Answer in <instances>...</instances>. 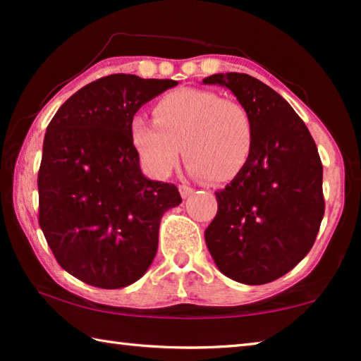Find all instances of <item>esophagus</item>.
<instances>
[{
  "instance_id": "1",
  "label": "esophagus",
  "mask_w": 361,
  "mask_h": 361,
  "mask_svg": "<svg viewBox=\"0 0 361 361\" xmlns=\"http://www.w3.org/2000/svg\"><path fill=\"white\" fill-rule=\"evenodd\" d=\"M192 192H194V189H192L191 186H188V185H180V194H181V197H183V199H188L189 195H192Z\"/></svg>"
}]
</instances>
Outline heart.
I'll use <instances>...</instances> for the list:
<instances>
[{
    "mask_svg": "<svg viewBox=\"0 0 361 361\" xmlns=\"http://www.w3.org/2000/svg\"><path fill=\"white\" fill-rule=\"evenodd\" d=\"M129 135L145 170L154 178H167L173 172L181 148L189 173L228 183L243 172L252 157L255 122L239 100L183 87L152 105V121L133 116Z\"/></svg>",
    "mask_w": 361,
    "mask_h": 361,
    "instance_id": "1",
    "label": "heart"
}]
</instances>
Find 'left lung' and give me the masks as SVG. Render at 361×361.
Returning a JSON list of instances; mask_svg holds the SVG:
<instances>
[{
    "instance_id": "left-lung-1",
    "label": "left lung",
    "mask_w": 361,
    "mask_h": 361,
    "mask_svg": "<svg viewBox=\"0 0 361 361\" xmlns=\"http://www.w3.org/2000/svg\"><path fill=\"white\" fill-rule=\"evenodd\" d=\"M255 122L252 157L215 192L218 212L205 229L213 261L226 277L262 285L290 272L312 248L325 213L323 167L312 135L288 102L245 73L212 75Z\"/></svg>"
}]
</instances>
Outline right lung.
<instances>
[{
    "label": "right lung",
    "instance_id": "add662e5",
    "mask_svg": "<svg viewBox=\"0 0 361 361\" xmlns=\"http://www.w3.org/2000/svg\"><path fill=\"white\" fill-rule=\"evenodd\" d=\"M176 84L109 75L73 94L49 122L38 221L59 264L84 283L137 282L156 256L162 215L181 204L175 185L142 173L129 135L140 106Z\"/></svg>",
    "mask_w": 361,
    "mask_h": 361
}]
</instances>
